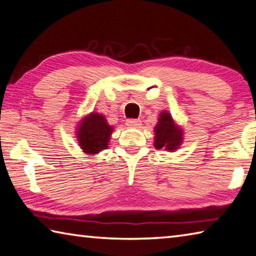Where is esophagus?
Here are the masks:
<instances>
[{
  "instance_id": "esophagus-1",
  "label": "esophagus",
  "mask_w": 256,
  "mask_h": 256,
  "mask_svg": "<svg viewBox=\"0 0 256 256\" xmlns=\"http://www.w3.org/2000/svg\"><path fill=\"white\" fill-rule=\"evenodd\" d=\"M126 124L130 128H137L142 124V121L140 119H128L126 121Z\"/></svg>"
}]
</instances>
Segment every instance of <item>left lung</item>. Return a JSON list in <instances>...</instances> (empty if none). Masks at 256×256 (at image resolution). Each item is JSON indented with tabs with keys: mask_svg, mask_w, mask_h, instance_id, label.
Masks as SVG:
<instances>
[{
	"mask_svg": "<svg viewBox=\"0 0 256 256\" xmlns=\"http://www.w3.org/2000/svg\"><path fill=\"white\" fill-rule=\"evenodd\" d=\"M155 148H165L174 152L180 147L183 140L182 129L176 124L172 116L166 111L160 112L158 122L154 128Z\"/></svg>",
	"mask_w": 256,
	"mask_h": 256,
	"instance_id": "obj_1",
	"label": "left lung"
}]
</instances>
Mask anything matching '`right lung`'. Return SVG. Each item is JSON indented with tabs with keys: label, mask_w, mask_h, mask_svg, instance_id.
I'll return each instance as SVG.
<instances>
[{
	"label": "right lung",
	"mask_w": 256,
	"mask_h": 256,
	"mask_svg": "<svg viewBox=\"0 0 256 256\" xmlns=\"http://www.w3.org/2000/svg\"><path fill=\"white\" fill-rule=\"evenodd\" d=\"M114 127L108 124L104 116L92 112L80 121L78 127V140L85 154L94 155L108 148Z\"/></svg>",
	"instance_id": "obj_1"
}]
</instances>
